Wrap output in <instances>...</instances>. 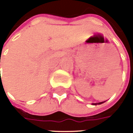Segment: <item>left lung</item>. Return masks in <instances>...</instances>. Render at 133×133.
Wrapping results in <instances>:
<instances>
[{
	"mask_svg": "<svg viewBox=\"0 0 133 133\" xmlns=\"http://www.w3.org/2000/svg\"><path fill=\"white\" fill-rule=\"evenodd\" d=\"M104 103V101L103 102H100V103H95V104H92L93 105H97V104H103Z\"/></svg>",
	"mask_w": 133,
	"mask_h": 133,
	"instance_id": "8db88e82",
	"label": "left lung"
}]
</instances>
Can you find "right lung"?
I'll return each instance as SVG.
<instances>
[{
	"instance_id": "obj_1",
	"label": "right lung",
	"mask_w": 133,
	"mask_h": 133,
	"mask_svg": "<svg viewBox=\"0 0 133 133\" xmlns=\"http://www.w3.org/2000/svg\"><path fill=\"white\" fill-rule=\"evenodd\" d=\"M0 62H1V61H0Z\"/></svg>"
}]
</instances>
